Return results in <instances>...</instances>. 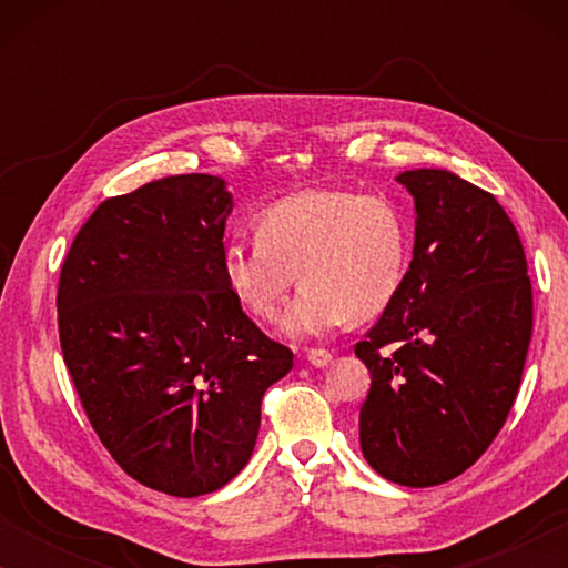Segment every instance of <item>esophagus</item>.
Segmentation results:
<instances>
[{
    "label": "esophagus",
    "mask_w": 568,
    "mask_h": 568,
    "mask_svg": "<svg viewBox=\"0 0 568 568\" xmlns=\"http://www.w3.org/2000/svg\"><path fill=\"white\" fill-rule=\"evenodd\" d=\"M307 362L313 364V367H328L333 362V354L325 352V348H313V352H307Z\"/></svg>",
    "instance_id": "34e87169"
}]
</instances>
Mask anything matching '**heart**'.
Returning <instances> with one entry per match:
<instances>
[{"label":"heart","mask_w":568,"mask_h":568,"mask_svg":"<svg viewBox=\"0 0 568 568\" xmlns=\"http://www.w3.org/2000/svg\"><path fill=\"white\" fill-rule=\"evenodd\" d=\"M258 243L227 245L222 274L232 297L274 323L294 282L305 286L284 317L290 336H325L346 321L385 313L410 255L408 216L383 196L356 191H300L255 222Z\"/></svg>","instance_id":"heart-1"}]
</instances>
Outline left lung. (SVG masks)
<instances>
[{
    "mask_svg": "<svg viewBox=\"0 0 568 568\" xmlns=\"http://www.w3.org/2000/svg\"><path fill=\"white\" fill-rule=\"evenodd\" d=\"M414 258L354 346L372 385L359 445L393 484H447L486 453L515 406L532 338V286L515 224L449 170H406Z\"/></svg>",
    "mask_w": 568,
    "mask_h": 568,
    "instance_id": "obj_1",
    "label": "left lung"
}]
</instances>
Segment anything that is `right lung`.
<instances>
[{
  "label": "right lung",
  "mask_w": 568,
  "mask_h": 568,
  "mask_svg": "<svg viewBox=\"0 0 568 568\" xmlns=\"http://www.w3.org/2000/svg\"><path fill=\"white\" fill-rule=\"evenodd\" d=\"M232 193L170 175L105 199L59 276V341L92 429L139 484L212 494L251 460L261 400L292 369L222 274Z\"/></svg>",
  "instance_id": "right-lung-1"
}]
</instances>
